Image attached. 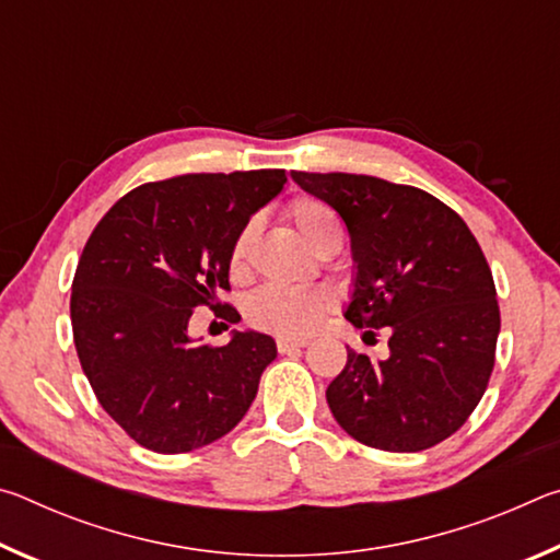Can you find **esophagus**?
Segmentation results:
<instances>
[{
    "label": "esophagus",
    "mask_w": 560,
    "mask_h": 560,
    "mask_svg": "<svg viewBox=\"0 0 560 560\" xmlns=\"http://www.w3.org/2000/svg\"><path fill=\"white\" fill-rule=\"evenodd\" d=\"M308 340H293V338H279L277 340V348L279 353H291V350H299V348H306Z\"/></svg>",
    "instance_id": "esophagus-1"
}]
</instances>
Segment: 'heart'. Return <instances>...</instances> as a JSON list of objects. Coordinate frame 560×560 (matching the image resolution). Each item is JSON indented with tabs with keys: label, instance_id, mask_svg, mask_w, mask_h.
<instances>
[{
	"label": "heart",
	"instance_id": "obj_1",
	"mask_svg": "<svg viewBox=\"0 0 560 560\" xmlns=\"http://www.w3.org/2000/svg\"><path fill=\"white\" fill-rule=\"evenodd\" d=\"M289 217L314 249L330 232H338L336 212L316 197H299L289 207ZM246 242H249V232L236 236L230 254L232 271L242 269ZM330 308H334V296L324 287H279V283L257 289L244 303V314L252 326L281 338H306L314 334Z\"/></svg>",
	"mask_w": 560,
	"mask_h": 560
}]
</instances>
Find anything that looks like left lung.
<instances>
[{
    "label": "left lung",
    "mask_w": 560,
    "mask_h": 560,
    "mask_svg": "<svg viewBox=\"0 0 560 560\" xmlns=\"http://www.w3.org/2000/svg\"><path fill=\"white\" fill-rule=\"evenodd\" d=\"M291 177L348 226L355 279L346 318L390 328L385 360L348 350L326 390L330 412L368 447H434L467 422L494 371L501 318L481 246L424 189L348 173Z\"/></svg>",
    "instance_id": "1"
}]
</instances>
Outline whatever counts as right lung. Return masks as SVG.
Returning <instances> with one entry per match:
<instances>
[{
  "mask_svg": "<svg viewBox=\"0 0 560 560\" xmlns=\"http://www.w3.org/2000/svg\"><path fill=\"white\" fill-rule=\"evenodd\" d=\"M287 185L283 170L179 175L130 189L89 236L71 287V326L98 402L160 454L200 450L249 410L277 343L234 330L226 346L187 334L197 306L236 324L230 254L254 212Z\"/></svg>",
  "mask_w": 560,
  "mask_h": 560,
  "instance_id": "right-lung-1",
  "label": "right lung"
}]
</instances>
